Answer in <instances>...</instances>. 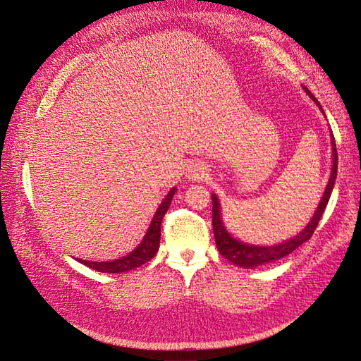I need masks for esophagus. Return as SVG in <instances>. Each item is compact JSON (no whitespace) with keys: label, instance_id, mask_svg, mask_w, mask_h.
<instances>
[{"label":"esophagus","instance_id":"esophagus-1","mask_svg":"<svg viewBox=\"0 0 361 361\" xmlns=\"http://www.w3.org/2000/svg\"><path fill=\"white\" fill-rule=\"evenodd\" d=\"M203 175H204V167L200 164H192L188 169L189 180H194V181L200 180V178H203Z\"/></svg>","mask_w":361,"mask_h":361}]
</instances>
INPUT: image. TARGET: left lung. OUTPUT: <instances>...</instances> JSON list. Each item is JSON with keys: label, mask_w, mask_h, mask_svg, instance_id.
Segmentation results:
<instances>
[{"label": "left lung", "mask_w": 361, "mask_h": 361, "mask_svg": "<svg viewBox=\"0 0 361 361\" xmlns=\"http://www.w3.org/2000/svg\"><path fill=\"white\" fill-rule=\"evenodd\" d=\"M310 94V97L318 104V101L309 90H305ZM319 105V104H318ZM332 153H334V166H332V175L331 180L327 183V188L324 190V195L321 198V202L317 208L315 216L312 217L309 221V225L304 228L302 233H299L293 239H290L283 243L279 245H273V247H256V245H247L242 243L239 240L233 239L231 235L226 233V229L221 224V216H220V206L219 200L216 195H212V228H214V237H216V243L217 248L220 251V255L226 257L228 260H231L233 264L239 265V267H257L262 264L268 262H274V260L282 259L283 256L290 255L291 251L296 250L299 245H302L304 242H307L310 237L315 233V229L319 224L321 216L327 206L329 198H331L332 189L335 185V178H336V169H338V155H336V145H335V137L332 135Z\"/></svg>", "instance_id": "1"}]
</instances>
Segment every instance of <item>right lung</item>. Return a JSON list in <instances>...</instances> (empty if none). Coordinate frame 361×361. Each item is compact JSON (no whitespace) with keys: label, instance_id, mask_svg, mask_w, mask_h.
Listing matches in <instances>:
<instances>
[{"label":"right lung","instance_id":"obj_1","mask_svg":"<svg viewBox=\"0 0 361 361\" xmlns=\"http://www.w3.org/2000/svg\"><path fill=\"white\" fill-rule=\"evenodd\" d=\"M175 190L176 189H171V192L167 194L164 202L159 204L155 217H153L152 224L149 226V231H147V234H145L141 245L136 250L130 252L128 256L111 260V262H90V260H79V262L90 267V268H93V270H96V271H101V273H126L128 270H133V268L141 267L145 262H149V260L157 255V251L159 248L161 221H163L164 214L169 209V206H171L172 197L175 195Z\"/></svg>","mask_w":361,"mask_h":361}]
</instances>
